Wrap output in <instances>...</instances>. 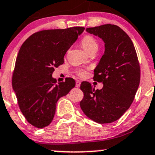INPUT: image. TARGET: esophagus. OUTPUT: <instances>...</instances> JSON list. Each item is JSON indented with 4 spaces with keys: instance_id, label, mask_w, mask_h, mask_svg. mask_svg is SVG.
Segmentation results:
<instances>
[{
    "instance_id": "1",
    "label": "esophagus",
    "mask_w": 155,
    "mask_h": 155,
    "mask_svg": "<svg viewBox=\"0 0 155 155\" xmlns=\"http://www.w3.org/2000/svg\"><path fill=\"white\" fill-rule=\"evenodd\" d=\"M81 84V81H76V87H79Z\"/></svg>"
}]
</instances>
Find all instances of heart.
Here are the masks:
<instances>
[{
	"label": "heart",
	"instance_id": "obj_1",
	"mask_svg": "<svg viewBox=\"0 0 155 155\" xmlns=\"http://www.w3.org/2000/svg\"><path fill=\"white\" fill-rule=\"evenodd\" d=\"M81 45L88 54L96 52L99 46L96 39L91 35H86L81 38ZM76 73L80 77H85L87 75V72L85 69H79Z\"/></svg>",
	"mask_w": 155,
	"mask_h": 155
}]
</instances>
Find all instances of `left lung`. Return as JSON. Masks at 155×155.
<instances>
[{
	"label": "left lung",
	"instance_id": "8db88e82",
	"mask_svg": "<svg viewBox=\"0 0 155 155\" xmlns=\"http://www.w3.org/2000/svg\"><path fill=\"white\" fill-rule=\"evenodd\" d=\"M86 31L105 43L104 54L93 77L104 86L96 91L91 83L81 82L84 97L80 107L88 118L97 123H112L123 115L135 98L140 79L137 53L130 37L118 25L105 24Z\"/></svg>",
	"mask_w": 155,
	"mask_h": 155
}]
</instances>
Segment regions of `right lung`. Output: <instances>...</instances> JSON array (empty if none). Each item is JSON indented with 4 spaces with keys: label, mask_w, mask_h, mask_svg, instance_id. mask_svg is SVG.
<instances>
[{
    "label": "right lung",
    "mask_w": 155,
    "mask_h": 155,
    "mask_svg": "<svg viewBox=\"0 0 155 155\" xmlns=\"http://www.w3.org/2000/svg\"><path fill=\"white\" fill-rule=\"evenodd\" d=\"M84 27L42 30L33 34L20 47L12 75V87L27 121L42 129L51 123L57 101L75 87L66 78L57 84L54 68L64 63V56L84 31Z\"/></svg>",
    "instance_id": "right-lung-1"
}]
</instances>
